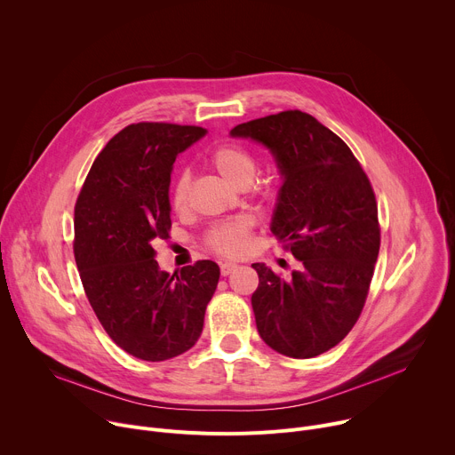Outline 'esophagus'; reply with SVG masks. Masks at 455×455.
Segmentation results:
<instances>
[{
	"mask_svg": "<svg viewBox=\"0 0 455 455\" xmlns=\"http://www.w3.org/2000/svg\"><path fill=\"white\" fill-rule=\"evenodd\" d=\"M235 268H237L235 263H221V265H220V270H221V275H223V277L230 275Z\"/></svg>",
	"mask_w": 455,
	"mask_h": 455,
	"instance_id": "1",
	"label": "esophagus"
}]
</instances>
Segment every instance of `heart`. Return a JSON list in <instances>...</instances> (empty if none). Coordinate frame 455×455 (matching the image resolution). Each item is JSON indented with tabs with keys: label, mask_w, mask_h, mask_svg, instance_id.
<instances>
[{
	"label": "heart",
	"mask_w": 455,
	"mask_h": 455,
	"mask_svg": "<svg viewBox=\"0 0 455 455\" xmlns=\"http://www.w3.org/2000/svg\"><path fill=\"white\" fill-rule=\"evenodd\" d=\"M209 165L218 171L227 181L235 187H246L257 174L255 156L241 144L223 142L211 149L207 155ZM190 176L188 172H180L171 185V207L174 212H183L188 202ZM263 194H270V187L263 188ZM251 220L234 218L214 225L207 234V246L225 257L241 255L250 244Z\"/></svg>",
	"instance_id": "obj_1"
}]
</instances>
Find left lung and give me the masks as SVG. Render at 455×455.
Returning <instances> with one entry per match:
<instances>
[{
  "label": "left lung",
  "instance_id": "obj_1",
  "mask_svg": "<svg viewBox=\"0 0 455 455\" xmlns=\"http://www.w3.org/2000/svg\"><path fill=\"white\" fill-rule=\"evenodd\" d=\"M267 146L284 176L272 232L300 263L284 279L251 265L257 331L290 358L330 351L356 323L379 251L372 185L347 144L315 116L288 109L235 125Z\"/></svg>",
  "mask_w": 455,
  "mask_h": 455
}]
</instances>
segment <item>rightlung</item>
Segmentation results:
<instances>
[{"mask_svg":"<svg viewBox=\"0 0 455 455\" xmlns=\"http://www.w3.org/2000/svg\"><path fill=\"white\" fill-rule=\"evenodd\" d=\"M205 133L167 122L124 127L93 162L76 204L84 293L109 339L139 360L164 362L196 344L220 281L212 261L169 275L153 248L171 232L172 164Z\"/></svg>","mask_w":455,"mask_h":455,"instance_id":"add662e5","label":"right lung"}]
</instances>
